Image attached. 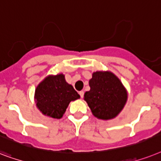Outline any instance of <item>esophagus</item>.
<instances>
[{"mask_svg": "<svg viewBox=\"0 0 161 161\" xmlns=\"http://www.w3.org/2000/svg\"><path fill=\"white\" fill-rule=\"evenodd\" d=\"M79 94H80V97H81V98H83V96H84V91H80L79 92Z\"/></svg>", "mask_w": 161, "mask_h": 161, "instance_id": "1", "label": "esophagus"}]
</instances>
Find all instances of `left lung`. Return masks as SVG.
<instances>
[{
	"label": "left lung",
	"mask_w": 161,
	"mask_h": 161,
	"mask_svg": "<svg viewBox=\"0 0 161 161\" xmlns=\"http://www.w3.org/2000/svg\"><path fill=\"white\" fill-rule=\"evenodd\" d=\"M91 90L84 95L91 112L97 119H112L123 110L128 93L120 80L111 71H96L89 80Z\"/></svg>",
	"instance_id": "1"
}]
</instances>
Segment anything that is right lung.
Returning a JSON list of instances; mask_svg holds the SVG:
<instances>
[{
    "label": "right lung",
    "mask_w": 161,
    "mask_h": 161,
    "mask_svg": "<svg viewBox=\"0 0 161 161\" xmlns=\"http://www.w3.org/2000/svg\"><path fill=\"white\" fill-rule=\"evenodd\" d=\"M80 97L72 86L66 82L62 73L47 75L35 91L36 107L43 115L54 119H60L70 101Z\"/></svg>",
    "instance_id": "add662e5"
}]
</instances>
